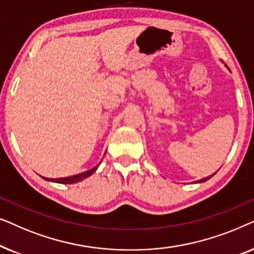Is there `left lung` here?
<instances>
[{"mask_svg": "<svg viewBox=\"0 0 254 254\" xmlns=\"http://www.w3.org/2000/svg\"><path fill=\"white\" fill-rule=\"evenodd\" d=\"M213 176V175H211ZM211 176H209V177H207V178H203V179H201V180H199V183H202V182H206V180H208L209 178H211Z\"/></svg>", "mask_w": 254, "mask_h": 254, "instance_id": "left-lung-1", "label": "left lung"}]
</instances>
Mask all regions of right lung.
Segmentation results:
<instances>
[{"label": "right lung", "mask_w": 254, "mask_h": 254, "mask_svg": "<svg viewBox=\"0 0 254 254\" xmlns=\"http://www.w3.org/2000/svg\"><path fill=\"white\" fill-rule=\"evenodd\" d=\"M97 170V166L95 168L89 170V171L79 173V175L76 176H71V177H65V178H57V179H51V178H46V180H51V182H55V183H60V184H74V183H78L81 180L88 178L89 176H91L93 172Z\"/></svg>", "instance_id": "right-lung-1"}]
</instances>
